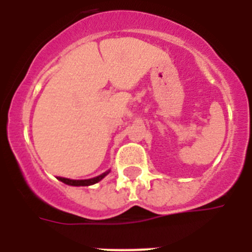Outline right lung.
Here are the masks:
<instances>
[{"label": "right lung", "mask_w": 252, "mask_h": 252, "mask_svg": "<svg viewBox=\"0 0 252 252\" xmlns=\"http://www.w3.org/2000/svg\"><path fill=\"white\" fill-rule=\"evenodd\" d=\"M110 173V170L103 173V174L98 175V177L95 178H91V179H83V180H74V179H68V178H62V177H57L60 182H63L64 184H68V186H73V187H88L92 186V184L98 183L99 180L103 179L107 174Z\"/></svg>", "instance_id": "1"}]
</instances>
